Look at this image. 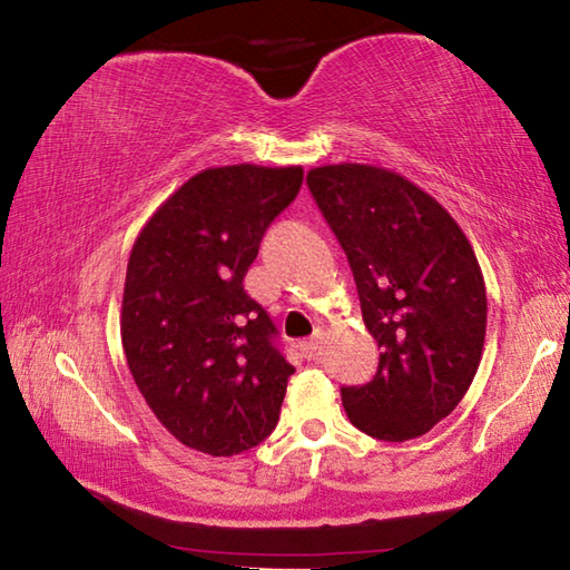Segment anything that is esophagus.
Listing matches in <instances>:
<instances>
[{
	"mask_svg": "<svg viewBox=\"0 0 570 570\" xmlns=\"http://www.w3.org/2000/svg\"><path fill=\"white\" fill-rule=\"evenodd\" d=\"M316 348H318V334H316V336H312V338L302 341V351H304V356H306V358H312V356L316 354Z\"/></svg>",
	"mask_w": 570,
	"mask_h": 570,
	"instance_id": "1",
	"label": "esophagus"
}]
</instances>
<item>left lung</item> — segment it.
<instances>
[{
	"instance_id": "obj_1",
	"label": "left lung",
	"mask_w": 570,
	"mask_h": 570,
	"mask_svg": "<svg viewBox=\"0 0 570 570\" xmlns=\"http://www.w3.org/2000/svg\"><path fill=\"white\" fill-rule=\"evenodd\" d=\"M306 184L381 348L376 376L341 389L346 416L381 441L423 436L459 406L481 364L489 306L473 246L431 194L391 169L328 164Z\"/></svg>"
}]
</instances>
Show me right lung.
<instances>
[{"label":"right lung","mask_w":570,"mask_h":570,"mask_svg":"<svg viewBox=\"0 0 570 570\" xmlns=\"http://www.w3.org/2000/svg\"><path fill=\"white\" fill-rule=\"evenodd\" d=\"M302 181V167L204 169L131 246L124 354L154 416L194 451L234 456L276 429L296 368L274 344L272 318L244 292V276Z\"/></svg>","instance_id":"1"}]
</instances>
